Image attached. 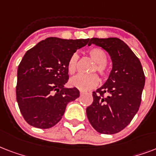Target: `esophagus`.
Instances as JSON below:
<instances>
[{
  "label": "esophagus",
  "mask_w": 156,
  "mask_h": 156,
  "mask_svg": "<svg viewBox=\"0 0 156 156\" xmlns=\"http://www.w3.org/2000/svg\"><path fill=\"white\" fill-rule=\"evenodd\" d=\"M80 95L84 94H85V91H83V90H80Z\"/></svg>",
  "instance_id": "obj_1"
}]
</instances>
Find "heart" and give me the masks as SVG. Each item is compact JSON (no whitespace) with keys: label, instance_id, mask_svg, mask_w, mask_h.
Listing matches in <instances>:
<instances>
[{"label":"heart","instance_id":"1","mask_svg":"<svg viewBox=\"0 0 156 156\" xmlns=\"http://www.w3.org/2000/svg\"><path fill=\"white\" fill-rule=\"evenodd\" d=\"M88 54L94 61L95 64L91 67L90 72H97L101 76H106L107 73L106 62L107 60V56L106 52L101 48L94 47L88 51ZM79 56L77 53H74L68 60L67 69L70 74H73L76 71L77 61ZM98 83V77L96 74H79L70 80V84L73 87L82 90L92 89Z\"/></svg>","mask_w":156,"mask_h":156}]
</instances>
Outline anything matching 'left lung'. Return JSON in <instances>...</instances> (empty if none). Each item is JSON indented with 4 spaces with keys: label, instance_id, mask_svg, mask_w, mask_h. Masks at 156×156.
<instances>
[{
    "label": "left lung",
    "instance_id": "obj_1",
    "mask_svg": "<svg viewBox=\"0 0 156 156\" xmlns=\"http://www.w3.org/2000/svg\"><path fill=\"white\" fill-rule=\"evenodd\" d=\"M92 44L109 54L112 69L105 84L93 92L94 102L86 108V115L96 131L114 134L124 129L137 114L145 75L138 58L119 38H91L88 45Z\"/></svg>",
    "mask_w": 156,
    "mask_h": 156
}]
</instances>
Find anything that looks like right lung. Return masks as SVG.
Returning <instances> with one entry per match:
<instances>
[{
	"instance_id": "obj_1",
	"label": "right lung",
	"mask_w": 156,
	"mask_h": 156,
	"mask_svg": "<svg viewBox=\"0 0 156 156\" xmlns=\"http://www.w3.org/2000/svg\"><path fill=\"white\" fill-rule=\"evenodd\" d=\"M89 39L49 37L26 52L17 72L16 98L24 119L39 129L60 121L68 102L79 98L76 88H66L67 63Z\"/></svg>"
}]
</instances>
